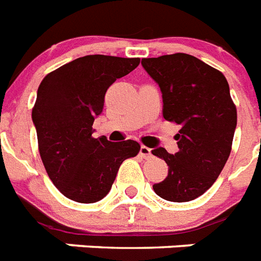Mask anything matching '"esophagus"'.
I'll return each instance as SVG.
<instances>
[{
  "label": "esophagus",
  "instance_id": "esophagus-1",
  "mask_svg": "<svg viewBox=\"0 0 261 261\" xmlns=\"http://www.w3.org/2000/svg\"><path fill=\"white\" fill-rule=\"evenodd\" d=\"M140 155H141V158H144V159H148V158H151V156H152L151 148L145 147V145H141V147H140Z\"/></svg>",
  "mask_w": 261,
  "mask_h": 261
}]
</instances>
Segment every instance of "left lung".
Returning a JSON list of instances; mask_svg holds the SVG:
<instances>
[{"label": "left lung", "instance_id": "8db88e82", "mask_svg": "<svg viewBox=\"0 0 261 261\" xmlns=\"http://www.w3.org/2000/svg\"><path fill=\"white\" fill-rule=\"evenodd\" d=\"M141 66L159 85L163 117L182 126L176 153L152 149L168 166L167 178L153 190L166 201H193L213 186L230 155L237 112L228 81L187 54L148 58Z\"/></svg>", "mask_w": 261, "mask_h": 261}]
</instances>
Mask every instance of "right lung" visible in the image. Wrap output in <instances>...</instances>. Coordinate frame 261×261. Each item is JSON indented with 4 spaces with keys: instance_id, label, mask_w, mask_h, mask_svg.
<instances>
[{
    "instance_id": "add662e5",
    "label": "right lung",
    "mask_w": 261,
    "mask_h": 261,
    "mask_svg": "<svg viewBox=\"0 0 261 261\" xmlns=\"http://www.w3.org/2000/svg\"><path fill=\"white\" fill-rule=\"evenodd\" d=\"M139 58L87 55L49 72L41 81L32 121L48 176L68 199L94 203L106 197L121 163L136 156L135 140L94 139L106 90L139 66Z\"/></svg>"
}]
</instances>
